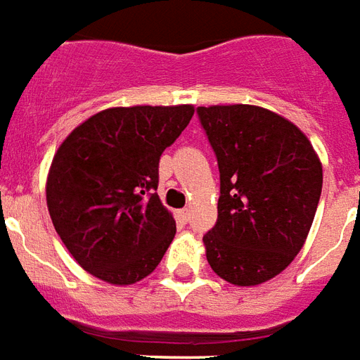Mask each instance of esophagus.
I'll return each instance as SVG.
<instances>
[{
    "instance_id": "1",
    "label": "esophagus",
    "mask_w": 360,
    "mask_h": 360,
    "mask_svg": "<svg viewBox=\"0 0 360 360\" xmlns=\"http://www.w3.org/2000/svg\"><path fill=\"white\" fill-rule=\"evenodd\" d=\"M177 217H179L183 223H187V221L191 219V210H188V207H183V210H179V212H177Z\"/></svg>"
}]
</instances>
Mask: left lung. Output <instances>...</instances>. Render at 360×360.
<instances>
[{
	"label": "left lung",
	"instance_id": "8db88e82",
	"mask_svg": "<svg viewBox=\"0 0 360 360\" xmlns=\"http://www.w3.org/2000/svg\"><path fill=\"white\" fill-rule=\"evenodd\" d=\"M219 166L217 223L204 236L210 267L257 286L294 262L315 219L322 164L307 135L255 105L198 106Z\"/></svg>",
	"mask_w": 360,
	"mask_h": 360
}]
</instances>
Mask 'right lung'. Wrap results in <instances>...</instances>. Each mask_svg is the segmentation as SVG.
I'll return each mask as SVG.
<instances>
[{
  "label": "right lung",
  "mask_w": 360,
  "mask_h": 360,
  "mask_svg": "<svg viewBox=\"0 0 360 360\" xmlns=\"http://www.w3.org/2000/svg\"><path fill=\"white\" fill-rule=\"evenodd\" d=\"M193 114V105L112 106L57 148L47 210L66 250L95 278L129 286L162 262L175 219L154 193L158 162Z\"/></svg>",
  "instance_id": "right-lung-1"
}]
</instances>
